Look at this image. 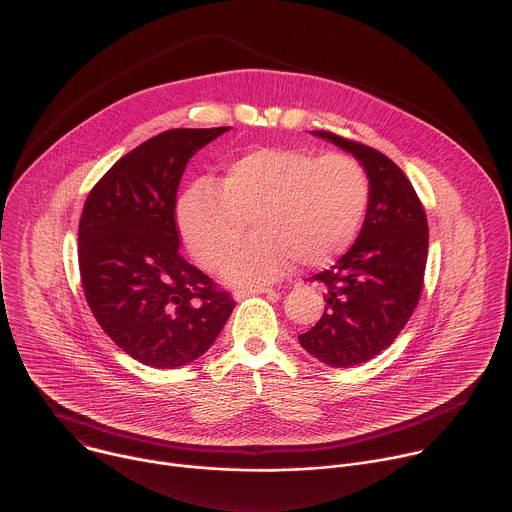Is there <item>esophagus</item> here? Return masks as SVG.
<instances>
[{
  "mask_svg": "<svg viewBox=\"0 0 512 512\" xmlns=\"http://www.w3.org/2000/svg\"><path fill=\"white\" fill-rule=\"evenodd\" d=\"M273 287H249V289H237L235 291V299H245L249 295H263V293H273Z\"/></svg>",
  "mask_w": 512,
  "mask_h": 512,
  "instance_id": "esophagus-1",
  "label": "esophagus"
}]
</instances>
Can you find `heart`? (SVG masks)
I'll return each mask as SVG.
<instances>
[{"mask_svg":"<svg viewBox=\"0 0 512 512\" xmlns=\"http://www.w3.org/2000/svg\"><path fill=\"white\" fill-rule=\"evenodd\" d=\"M372 197L366 166L350 154L257 148L223 177L195 183L179 203V227L197 263L217 269L249 218L256 233L223 265L235 285L279 277L291 261L323 267L356 239Z\"/></svg>","mask_w":512,"mask_h":512,"instance_id":"obj_1","label":"heart"}]
</instances>
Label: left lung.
<instances>
[{
	"mask_svg": "<svg viewBox=\"0 0 512 512\" xmlns=\"http://www.w3.org/2000/svg\"><path fill=\"white\" fill-rule=\"evenodd\" d=\"M350 150L372 183L364 227L352 249L309 281L323 285L325 311L299 344L333 368L364 364L394 344L412 317L424 285L428 221L404 170L358 140L313 130Z\"/></svg>",
	"mask_w": 512,
	"mask_h": 512,
	"instance_id": "obj_1",
	"label": "left lung"
}]
</instances>
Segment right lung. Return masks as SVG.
I'll return each instance as SVG.
<instances>
[{
	"mask_svg": "<svg viewBox=\"0 0 512 512\" xmlns=\"http://www.w3.org/2000/svg\"><path fill=\"white\" fill-rule=\"evenodd\" d=\"M227 130L173 128L148 138L110 166L84 203L86 301L112 342L144 366L175 370L203 356L237 303L181 255L175 221L189 158Z\"/></svg>",
	"mask_w": 512,
	"mask_h": 512,
	"instance_id": "add662e5",
	"label": "right lung"
}]
</instances>
